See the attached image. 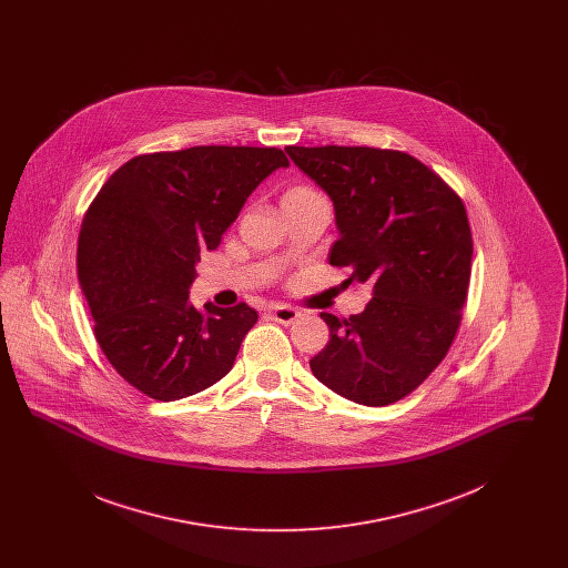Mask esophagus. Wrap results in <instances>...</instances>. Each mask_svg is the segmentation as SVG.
<instances>
[{"label":"esophagus","mask_w":568,"mask_h":568,"mask_svg":"<svg viewBox=\"0 0 568 568\" xmlns=\"http://www.w3.org/2000/svg\"><path fill=\"white\" fill-rule=\"evenodd\" d=\"M271 317L274 322H278V324L290 325L296 322L297 317H300V313H297L296 308H292V306L276 304V306H272L271 308Z\"/></svg>","instance_id":"1"}]
</instances>
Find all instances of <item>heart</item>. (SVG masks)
I'll list each match as a JSON object with an SVG mask.
<instances>
[{"mask_svg": "<svg viewBox=\"0 0 568 568\" xmlns=\"http://www.w3.org/2000/svg\"><path fill=\"white\" fill-rule=\"evenodd\" d=\"M311 193H315V191L308 190V187H292V190L285 191L283 202H287V200H297V197H304V195H311Z\"/></svg>", "mask_w": 568, "mask_h": 568, "instance_id": "obj_1", "label": "heart"}]
</instances>
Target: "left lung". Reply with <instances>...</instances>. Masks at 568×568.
<instances>
[{"instance_id": "obj_1", "label": "left lung", "mask_w": 568, "mask_h": 568, "mask_svg": "<svg viewBox=\"0 0 568 568\" xmlns=\"http://www.w3.org/2000/svg\"><path fill=\"white\" fill-rule=\"evenodd\" d=\"M285 151L334 204L338 241L329 264L352 268L349 283L373 287L359 315L322 313L329 341L311 371L352 403L392 405L426 381L458 332L473 260L464 204L430 168L400 151Z\"/></svg>"}]
</instances>
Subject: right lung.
Listing matches in <instances>:
<instances>
[{
  "label": "right lung",
  "instance_id": "1",
  "mask_svg": "<svg viewBox=\"0 0 568 568\" xmlns=\"http://www.w3.org/2000/svg\"><path fill=\"white\" fill-rule=\"evenodd\" d=\"M281 149L191 146L123 163L82 219L79 283L114 371L153 400L225 377L257 311L190 302L200 251H215Z\"/></svg>",
  "mask_w": 568,
  "mask_h": 568
}]
</instances>
